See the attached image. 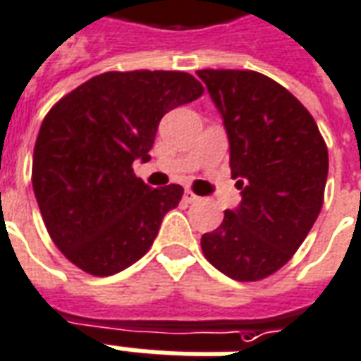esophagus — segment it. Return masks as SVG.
Instances as JSON below:
<instances>
[{
	"label": "esophagus",
	"mask_w": 361,
	"mask_h": 361,
	"mask_svg": "<svg viewBox=\"0 0 361 361\" xmlns=\"http://www.w3.org/2000/svg\"><path fill=\"white\" fill-rule=\"evenodd\" d=\"M184 200H186L188 204H194V202H198L200 198L192 190H186V192H184Z\"/></svg>",
	"instance_id": "esophagus-1"
}]
</instances>
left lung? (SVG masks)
I'll list each match as a JSON object with an SVG mask.
<instances>
[{"instance_id": "obj_1", "label": "left lung", "mask_w": 361, "mask_h": 361, "mask_svg": "<svg viewBox=\"0 0 361 361\" xmlns=\"http://www.w3.org/2000/svg\"><path fill=\"white\" fill-rule=\"evenodd\" d=\"M198 76L223 115L240 206L202 236V252L227 277L252 283L294 256L323 207L327 144L312 113L256 71L204 69Z\"/></svg>"}]
</instances>
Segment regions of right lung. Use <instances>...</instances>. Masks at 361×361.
<instances>
[{
  "label": "right lung",
  "instance_id": "add662e5",
  "mask_svg": "<svg viewBox=\"0 0 361 361\" xmlns=\"http://www.w3.org/2000/svg\"><path fill=\"white\" fill-rule=\"evenodd\" d=\"M204 86L180 71H109L63 96L42 121L32 186L61 254L94 277L138 262L183 186L149 188L134 175L148 161L159 121L198 99Z\"/></svg>",
  "mask_w": 361,
  "mask_h": 361
}]
</instances>
